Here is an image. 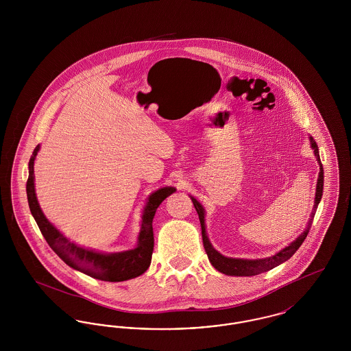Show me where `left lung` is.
Returning a JSON list of instances; mask_svg holds the SVG:
<instances>
[{
	"label": "left lung",
	"mask_w": 351,
	"mask_h": 351,
	"mask_svg": "<svg viewBox=\"0 0 351 351\" xmlns=\"http://www.w3.org/2000/svg\"><path fill=\"white\" fill-rule=\"evenodd\" d=\"M311 139V146L315 150V155L317 158L318 165H319V172H318L317 188H316V197H315V205H313V210L311 218L308 221V226L305 229L304 233H301L296 241H293L292 243H289L287 247H284L283 250L279 251L278 254L265 258V259H239V258H228L221 255L217 250L213 249L212 243L208 239L206 230H205V212L204 208L201 206L200 202L196 200L195 197L191 196L192 202L197 210V215L200 218L201 234H202V243H204V249L206 251V255L209 258V262L212 263V266L216 268L219 272L225 274V275H230V276H254L262 272L269 271L279 265L284 263L285 261H288L296 251L299 250L304 239L306 238V235L309 233L311 225L313 222V218L317 210L318 204L322 197V189H324V167L321 165L319 160V154H318L317 143L313 141L312 136H309Z\"/></svg>",
	"instance_id": "1"
}]
</instances>
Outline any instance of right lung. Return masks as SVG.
<instances>
[{
  "mask_svg": "<svg viewBox=\"0 0 351 351\" xmlns=\"http://www.w3.org/2000/svg\"><path fill=\"white\" fill-rule=\"evenodd\" d=\"M39 151V145L35 147L29 162V179L26 183L27 201L40 232L45 239L55 251L59 258L68 265L85 275L104 280V282H123L142 275L151 263L154 250V232L152 219L158 206L162 201L167 199L176 189L173 186H165L150 195L143 210L141 232L138 235V243L133 250L121 251L105 254L99 251L84 249L82 246L71 242L67 237L60 233L47 218L45 217L34 188V160Z\"/></svg>",
  "mask_w": 351,
  "mask_h": 351,
  "instance_id": "right-lung-1",
  "label": "right lung"
}]
</instances>
